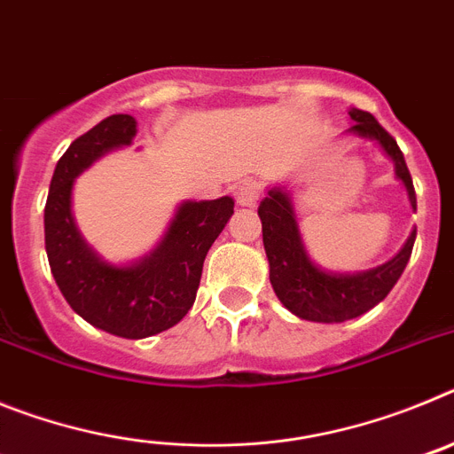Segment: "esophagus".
Returning a JSON list of instances; mask_svg holds the SVG:
<instances>
[{
  "label": "esophagus",
  "mask_w": 454,
  "mask_h": 454,
  "mask_svg": "<svg viewBox=\"0 0 454 454\" xmlns=\"http://www.w3.org/2000/svg\"><path fill=\"white\" fill-rule=\"evenodd\" d=\"M259 198H262V186L254 182L243 184L236 191V202H239V207H254L259 202Z\"/></svg>",
  "instance_id": "obj_1"
}]
</instances>
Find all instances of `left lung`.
<instances>
[{
  "label": "left lung",
  "instance_id": "obj_1",
  "mask_svg": "<svg viewBox=\"0 0 454 454\" xmlns=\"http://www.w3.org/2000/svg\"><path fill=\"white\" fill-rule=\"evenodd\" d=\"M350 118L355 122L350 127L352 134L377 140L384 147L388 159L395 163V177L404 184L409 202L416 208L414 182L395 138L368 111L352 108ZM259 218L263 230V247L270 263L272 291L291 314L314 323H343L366 314L368 309L382 302L403 275L416 240L414 230L403 250L384 266L359 275H332L309 262L286 192L279 188L268 191L259 204Z\"/></svg>",
  "mask_w": 454,
  "mask_h": 454
}]
</instances>
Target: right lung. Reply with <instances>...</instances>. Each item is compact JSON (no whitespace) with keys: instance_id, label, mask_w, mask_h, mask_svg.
<instances>
[{"instance_id":"right-lung-1","label":"right lung","mask_w":454,"mask_h":454,"mask_svg":"<svg viewBox=\"0 0 454 454\" xmlns=\"http://www.w3.org/2000/svg\"><path fill=\"white\" fill-rule=\"evenodd\" d=\"M136 120L108 115L59 159L45 204V250L63 298L90 325L122 339H145L177 325L195 302L204 256L234 214V200L179 207L161 246L134 266L102 262L79 236L70 211L72 182L98 156L131 145Z\"/></svg>"}]
</instances>
